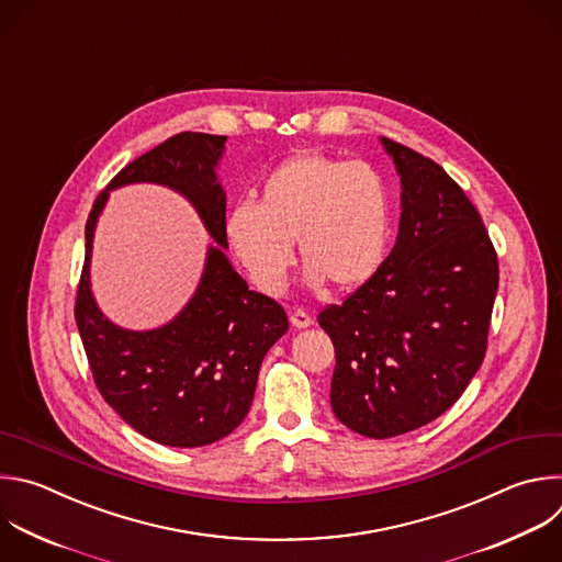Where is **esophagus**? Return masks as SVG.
Returning a JSON list of instances; mask_svg holds the SVG:
<instances>
[{"label":"esophagus","instance_id":"34e87169","mask_svg":"<svg viewBox=\"0 0 562 562\" xmlns=\"http://www.w3.org/2000/svg\"><path fill=\"white\" fill-rule=\"evenodd\" d=\"M289 319H291V324H293L295 328H306V326L313 324L311 315H308L304 308H293V311L289 313Z\"/></svg>","mask_w":562,"mask_h":562}]
</instances>
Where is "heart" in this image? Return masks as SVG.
Returning a JSON list of instances; mask_svg holds the SVG:
<instances>
[{"label": "heart", "mask_w": 562, "mask_h": 562, "mask_svg": "<svg viewBox=\"0 0 562 562\" xmlns=\"http://www.w3.org/2000/svg\"><path fill=\"white\" fill-rule=\"evenodd\" d=\"M225 232L265 293L286 286L293 240L313 284L328 278L339 289H352L375 276L386 258L391 187L368 162L322 151L297 154L267 173L258 203L245 201L229 212Z\"/></svg>", "instance_id": "heart-1"}]
</instances>
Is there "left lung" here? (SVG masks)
Segmentation results:
<instances>
[{
    "instance_id": "left-lung-1",
    "label": "left lung",
    "mask_w": 562,
    "mask_h": 562,
    "mask_svg": "<svg viewBox=\"0 0 562 562\" xmlns=\"http://www.w3.org/2000/svg\"><path fill=\"white\" fill-rule=\"evenodd\" d=\"M402 176L400 236L378 273L317 322L335 346L330 406L389 439L443 415L479 370L498 258L461 187L432 158L382 138Z\"/></svg>"
}]
</instances>
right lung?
<instances>
[{
    "label": "right lung",
    "instance_id": "add662e5",
    "mask_svg": "<svg viewBox=\"0 0 562 562\" xmlns=\"http://www.w3.org/2000/svg\"><path fill=\"white\" fill-rule=\"evenodd\" d=\"M227 136L180 132L125 165L97 196L86 223V260L75 319L101 397L143 437L171 448H201L234 432L247 417L260 363L286 333L289 317L269 295L249 291L227 247V199L216 162ZM158 181L180 191L222 245L211 248L200 291L178 318L154 331H125L93 304L89 254L95 218L110 189Z\"/></svg>",
    "mask_w": 562,
    "mask_h": 562
}]
</instances>
